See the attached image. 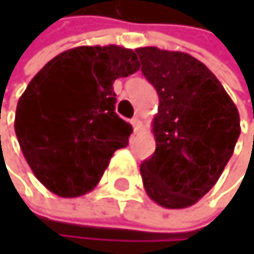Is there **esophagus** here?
I'll return each mask as SVG.
<instances>
[{
    "instance_id": "1",
    "label": "esophagus",
    "mask_w": 254,
    "mask_h": 254,
    "mask_svg": "<svg viewBox=\"0 0 254 254\" xmlns=\"http://www.w3.org/2000/svg\"><path fill=\"white\" fill-rule=\"evenodd\" d=\"M131 123H132V126H134V129H135V131H138V129L141 128V120H140L138 117H134V119L131 120Z\"/></svg>"
}]
</instances>
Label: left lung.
I'll list each match as a JSON object with an SVG mask.
<instances>
[{
  "mask_svg": "<svg viewBox=\"0 0 254 254\" xmlns=\"http://www.w3.org/2000/svg\"><path fill=\"white\" fill-rule=\"evenodd\" d=\"M141 73L158 94L157 148L140 166L148 196L184 209L206 195L233 155L241 134L236 105L209 68L183 52L137 48Z\"/></svg>",
  "mask_w": 254,
  "mask_h": 254,
  "instance_id": "obj_1",
  "label": "left lung"
}]
</instances>
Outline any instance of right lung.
<instances>
[{
	"mask_svg": "<svg viewBox=\"0 0 254 254\" xmlns=\"http://www.w3.org/2000/svg\"><path fill=\"white\" fill-rule=\"evenodd\" d=\"M137 55L120 45L66 50L27 85L18 100L15 132L44 186L76 198L93 190L132 126L116 114L113 83L138 70Z\"/></svg>",
	"mask_w": 254,
	"mask_h": 254,
	"instance_id": "obj_1",
	"label": "right lung"
}]
</instances>
